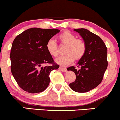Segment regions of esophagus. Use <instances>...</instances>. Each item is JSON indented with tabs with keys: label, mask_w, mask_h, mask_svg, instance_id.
<instances>
[{
	"label": "esophagus",
	"mask_w": 120,
	"mask_h": 120,
	"mask_svg": "<svg viewBox=\"0 0 120 120\" xmlns=\"http://www.w3.org/2000/svg\"><path fill=\"white\" fill-rule=\"evenodd\" d=\"M59 70H60V71H62V72H66V71H67L66 68H63V67H60V68H59Z\"/></svg>",
	"instance_id": "esophagus-1"
}]
</instances>
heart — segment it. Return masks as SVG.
Here are the masks:
<instances>
[{"label":"heart","mask_w":120,"mask_h":120,"mask_svg":"<svg viewBox=\"0 0 120 120\" xmlns=\"http://www.w3.org/2000/svg\"><path fill=\"white\" fill-rule=\"evenodd\" d=\"M62 44H66L65 48L66 54L60 56L56 59V64L66 67L72 64L76 60H80L86 52V46L83 40L76 38V37L69 31L62 32L58 37ZM46 48L49 54L56 56L58 54V45L53 39H50L46 43Z\"/></svg>","instance_id":"obj_1"}]
</instances>
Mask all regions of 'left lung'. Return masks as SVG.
<instances>
[{"mask_svg": "<svg viewBox=\"0 0 120 120\" xmlns=\"http://www.w3.org/2000/svg\"><path fill=\"white\" fill-rule=\"evenodd\" d=\"M83 39L86 52L78 63L79 70L74 66L67 68L76 75L75 82L69 84L73 91L87 92L96 88L103 80L108 66L107 48L100 37L84 28L74 29Z\"/></svg>", "mask_w": 120, "mask_h": 120, "instance_id": "8db88e82", "label": "left lung"}]
</instances>
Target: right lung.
I'll return each mask as SVG.
<instances>
[{
	"mask_svg": "<svg viewBox=\"0 0 120 120\" xmlns=\"http://www.w3.org/2000/svg\"><path fill=\"white\" fill-rule=\"evenodd\" d=\"M60 32L56 29L32 28L24 31L13 40L10 54L11 70L18 85L25 91L41 92L49 86L50 72L60 66L54 62L46 45ZM47 63L52 65L42 66Z\"/></svg>",
	"mask_w": 120,
	"mask_h": 120,
	"instance_id": "1",
	"label": "right lung"
}]
</instances>
